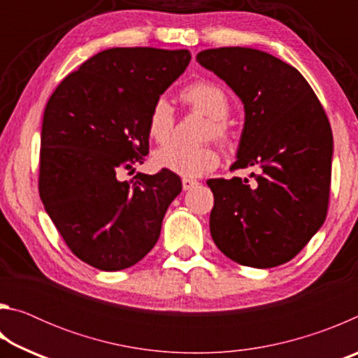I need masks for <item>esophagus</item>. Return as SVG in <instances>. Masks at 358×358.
Here are the masks:
<instances>
[{
    "mask_svg": "<svg viewBox=\"0 0 358 358\" xmlns=\"http://www.w3.org/2000/svg\"><path fill=\"white\" fill-rule=\"evenodd\" d=\"M181 185H183V189L185 191H189V189H192V187H196L199 185V181L185 177L183 180H181Z\"/></svg>",
    "mask_w": 358,
    "mask_h": 358,
    "instance_id": "34e87169",
    "label": "esophagus"
}]
</instances>
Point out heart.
<instances>
[{
	"label": "heart",
	"instance_id": "b5f03b06",
	"mask_svg": "<svg viewBox=\"0 0 358 358\" xmlns=\"http://www.w3.org/2000/svg\"><path fill=\"white\" fill-rule=\"evenodd\" d=\"M181 101L194 112L210 118L205 131V138H216L222 143L230 142V128L227 115L230 112V99L220 85L211 82H194L181 90ZM148 136L156 143L166 145L172 141L175 132V115L166 99H156L151 106L147 118ZM155 164L169 172L186 178H196L213 171L220 164V151L215 145H171L155 155Z\"/></svg>",
	"mask_w": 358,
	"mask_h": 358
}]
</instances>
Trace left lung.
<instances>
[{"instance_id": "1", "label": "left lung", "mask_w": 358, "mask_h": 358, "mask_svg": "<svg viewBox=\"0 0 358 358\" xmlns=\"http://www.w3.org/2000/svg\"><path fill=\"white\" fill-rule=\"evenodd\" d=\"M197 63L245 104V128L230 171L259 166L248 180L211 178V238L234 262L270 268L294 259L329 210L333 136L322 104L294 66L248 47L208 48Z\"/></svg>"}]
</instances>
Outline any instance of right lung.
<instances>
[{"mask_svg":"<svg viewBox=\"0 0 358 358\" xmlns=\"http://www.w3.org/2000/svg\"><path fill=\"white\" fill-rule=\"evenodd\" d=\"M189 62V50L108 48L66 76L47 102L39 196L71 252L94 268L123 270L147 256L181 192L166 169L129 181L120 175L143 164L150 108Z\"/></svg>","mask_w":358,"mask_h":358,"instance_id":"1","label":"right lung"}]
</instances>
